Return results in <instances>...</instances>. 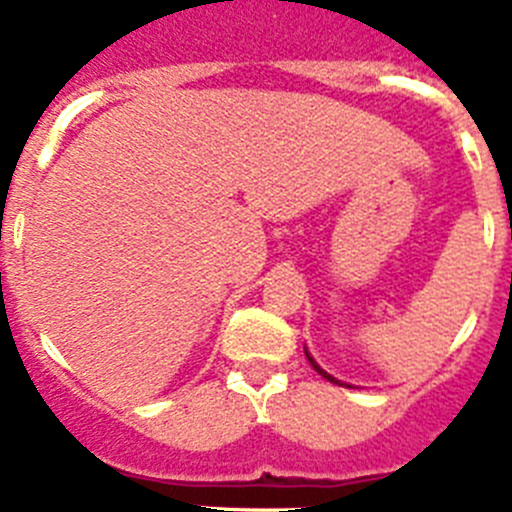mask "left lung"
I'll return each instance as SVG.
<instances>
[{
	"label": "left lung",
	"mask_w": 512,
	"mask_h": 512,
	"mask_svg": "<svg viewBox=\"0 0 512 512\" xmlns=\"http://www.w3.org/2000/svg\"><path fill=\"white\" fill-rule=\"evenodd\" d=\"M305 356H307V361H310V364H312V369H315V372H318V374H320V377H325V379H328V382L338 384V387H351V384L341 382V379H336V377H333V374H328V372H325L323 366H320V364H318V361L312 359V356H310V351H307V348H305Z\"/></svg>",
	"instance_id": "1"
}]
</instances>
